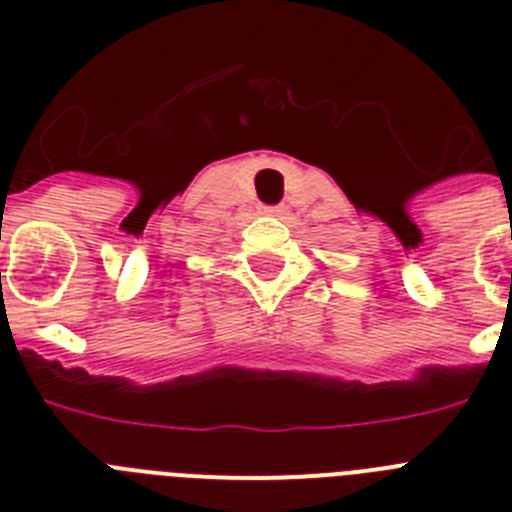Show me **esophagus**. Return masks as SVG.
<instances>
[{"mask_svg":"<svg viewBox=\"0 0 512 512\" xmlns=\"http://www.w3.org/2000/svg\"><path fill=\"white\" fill-rule=\"evenodd\" d=\"M284 207H264V215H282Z\"/></svg>","mask_w":512,"mask_h":512,"instance_id":"1","label":"esophagus"}]
</instances>
